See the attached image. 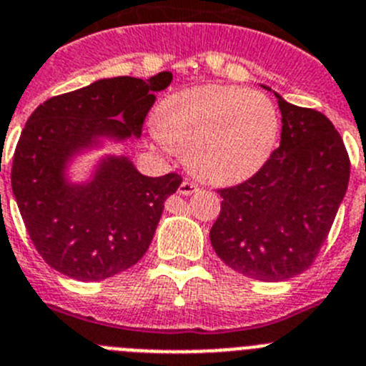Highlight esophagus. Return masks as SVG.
<instances>
[{
	"label": "esophagus",
	"instance_id": "esophagus-1",
	"mask_svg": "<svg viewBox=\"0 0 366 366\" xmlns=\"http://www.w3.org/2000/svg\"><path fill=\"white\" fill-rule=\"evenodd\" d=\"M195 191H199V186H197L195 182H191V180H184L179 187V193L184 197L191 195V193H195Z\"/></svg>",
	"mask_w": 366,
	"mask_h": 366
}]
</instances>
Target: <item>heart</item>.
<instances>
[{"mask_svg": "<svg viewBox=\"0 0 366 366\" xmlns=\"http://www.w3.org/2000/svg\"><path fill=\"white\" fill-rule=\"evenodd\" d=\"M279 134L277 111L266 94L232 85H200L167 97L151 138L182 151L187 166L212 184H237L261 169Z\"/></svg>", "mask_w": 366, "mask_h": 366, "instance_id": "heart-1", "label": "heart"}]
</instances>
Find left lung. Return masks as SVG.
I'll return each instance as SVG.
<instances>
[{
  "label": "left lung",
  "instance_id": "1",
  "mask_svg": "<svg viewBox=\"0 0 366 366\" xmlns=\"http://www.w3.org/2000/svg\"><path fill=\"white\" fill-rule=\"evenodd\" d=\"M275 97L281 144L252 179L219 189L220 213L209 232L213 249L229 268L264 282L295 277L314 262L350 179L334 124Z\"/></svg>",
  "mask_w": 366,
  "mask_h": 366
}]
</instances>
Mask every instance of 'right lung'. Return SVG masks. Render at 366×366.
Listing matches in <instances>:
<instances>
[{
  "label": "right lung",
  "instance_id": "obj_1",
  "mask_svg": "<svg viewBox=\"0 0 366 366\" xmlns=\"http://www.w3.org/2000/svg\"><path fill=\"white\" fill-rule=\"evenodd\" d=\"M169 71L149 80L104 78L49 98L25 124L12 160V193L44 261L76 281H102L144 257L180 175L146 177L127 157H104L87 182H71L76 154L104 138H140Z\"/></svg>",
  "mask_w": 366,
  "mask_h": 366
}]
</instances>
